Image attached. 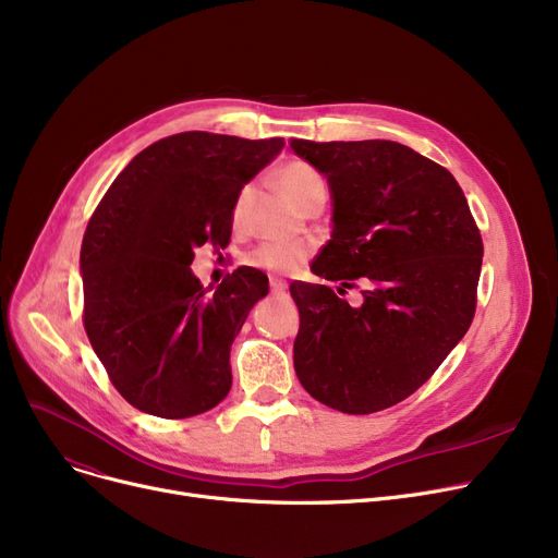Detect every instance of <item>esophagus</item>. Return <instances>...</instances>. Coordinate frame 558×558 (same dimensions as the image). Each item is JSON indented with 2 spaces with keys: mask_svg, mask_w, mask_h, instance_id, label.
<instances>
[{
  "mask_svg": "<svg viewBox=\"0 0 558 558\" xmlns=\"http://www.w3.org/2000/svg\"><path fill=\"white\" fill-rule=\"evenodd\" d=\"M269 287H271V294H282V291L287 289V282L282 278H278V276H271L269 278Z\"/></svg>",
  "mask_w": 558,
  "mask_h": 558,
  "instance_id": "esophagus-1",
  "label": "esophagus"
}]
</instances>
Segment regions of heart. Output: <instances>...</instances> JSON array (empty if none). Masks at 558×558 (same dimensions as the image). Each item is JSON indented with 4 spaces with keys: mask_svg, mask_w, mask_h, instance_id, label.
Wrapping results in <instances>:
<instances>
[{
    "mask_svg": "<svg viewBox=\"0 0 558 558\" xmlns=\"http://www.w3.org/2000/svg\"><path fill=\"white\" fill-rule=\"evenodd\" d=\"M276 181L280 192L296 205V208H305L310 203L326 201L328 187L324 175H320L310 162L305 160H287L278 167ZM253 194V185H244L232 203L230 219L232 226H242L248 201ZM307 257V248L301 244H280V242H264L255 251L248 253V264L264 271L274 274H291L296 271Z\"/></svg>",
    "mask_w": 558,
    "mask_h": 558,
    "instance_id": "obj_1",
    "label": "heart"
}]
</instances>
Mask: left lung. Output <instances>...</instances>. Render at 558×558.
Returning a JSON list of instances; mask_svg holds the SVG:
<instances>
[{
	"label": "left lung",
	"instance_id": "obj_1",
	"mask_svg": "<svg viewBox=\"0 0 558 558\" xmlns=\"http://www.w3.org/2000/svg\"><path fill=\"white\" fill-rule=\"evenodd\" d=\"M289 144L328 175L335 198L332 240L314 274L365 296L350 308L326 284L291 282L296 375L337 412H383L421 389L471 328L480 228L454 175L404 144Z\"/></svg>",
	"mask_w": 558,
	"mask_h": 558
}]
</instances>
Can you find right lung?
Listing matches in <instances>:
<instances>
[{
    "label": "right lung",
    "mask_w": 558,
    "mask_h": 558,
    "mask_svg": "<svg viewBox=\"0 0 558 558\" xmlns=\"http://www.w3.org/2000/svg\"><path fill=\"white\" fill-rule=\"evenodd\" d=\"M282 146V137L169 135L124 167L87 221L83 328L140 412L190 418L228 396L230 345L269 280L240 267L208 294L190 264L203 244L228 246L234 198Z\"/></svg>",
    "instance_id": "add662e5"
}]
</instances>
